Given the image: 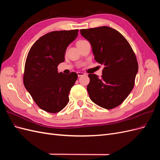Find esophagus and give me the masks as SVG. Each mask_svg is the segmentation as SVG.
Returning a JSON list of instances; mask_svg holds the SVG:
<instances>
[{
  "label": "esophagus",
  "instance_id": "obj_1",
  "mask_svg": "<svg viewBox=\"0 0 160 160\" xmlns=\"http://www.w3.org/2000/svg\"><path fill=\"white\" fill-rule=\"evenodd\" d=\"M85 75V72H77V75H78V77H81V76H83V75Z\"/></svg>",
  "mask_w": 160,
  "mask_h": 160
}]
</instances>
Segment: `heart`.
<instances>
[{
	"label": "heart",
	"mask_w": 160,
	"mask_h": 160,
	"mask_svg": "<svg viewBox=\"0 0 160 160\" xmlns=\"http://www.w3.org/2000/svg\"><path fill=\"white\" fill-rule=\"evenodd\" d=\"M83 41H85L84 40H80V41H78L77 42V45H78V44H79V43H81V42H83Z\"/></svg>",
	"instance_id": "b5f03b06"
}]
</instances>
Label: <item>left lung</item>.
Returning <instances> with one entry per match:
<instances>
[{
  "label": "left lung",
  "mask_w": 160,
  "mask_h": 160,
  "mask_svg": "<svg viewBox=\"0 0 160 160\" xmlns=\"http://www.w3.org/2000/svg\"><path fill=\"white\" fill-rule=\"evenodd\" d=\"M89 41L95 60L103 65L101 78L89 74L87 87L91 100L111 109L122 104L132 91L138 63L129 43L122 34L109 27L80 30Z\"/></svg>",
  "instance_id": "1"
}]
</instances>
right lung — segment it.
Instances as JSON below:
<instances>
[{
  "instance_id": "1",
  "label": "right lung",
  "mask_w": 160,
  "mask_h": 160,
  "mask_svg": "<svg viewBox=\"0 0 160 160\" xmlns=\"http://www.w3.org/2000/svg\"><path fill=\"white\" fill-rule=\"evenodd\" d=\"M78 29L52 31L34 43L25 62L23 83L32 99L47 112H59L69 103V93L77 74L58 72L65 61L67 47L78 35Z\"/></svg>"
}]
</instances>
